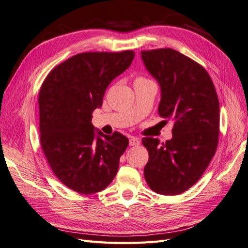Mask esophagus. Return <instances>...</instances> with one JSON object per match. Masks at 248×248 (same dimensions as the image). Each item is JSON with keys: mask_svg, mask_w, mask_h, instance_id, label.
Segmentation results:
<instances>
[{"mask_svg": "<svg viewBox=\"0 0 248 248\" xmlns=\"http://www.w3.org/2000/svg\"><path fill=\"white\" fill-rule=\"evenodd\" d=\"M140 144V141L137 138H130L129 140V146H139Z\"/></svg>", "mask_w": 248, "mask_h": 248, "instance_id": "esophagus-1", "label": "esophagus"}]
</instances>
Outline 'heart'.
<instances>
[{
    "mask_svg": "<svg viewBox=\"0 0 248 248\" xmlns=\"http://www.w3.org/2000/svg\"><path fill=\"white\" fill-rule=\"evenodd\" d=\"M136 80H148V78H144V77H139Z\"/></svg>",
    "mask_w": 248,
    "mask_h": 248,
    "instance_id": "obj_1",
    "label": "heart"
}]
</instances>
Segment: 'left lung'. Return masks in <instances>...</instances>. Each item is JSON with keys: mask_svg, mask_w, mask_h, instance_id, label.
Listing matches in <instances>:
<instances>
[{"mask_svg": "<svg viewBox=\"0 0 248 248\" xmlns=\"http://www.w3.org/2000/svg\"><path fill=\"white\" fill-rule=\"evenodd\" d=\"M140 54L161 88L158 114L174 122L171 140H141L149 153L145 179L153 191L177 196L199 181L216 152L218 97L207 70L181 52L157 48Z\"/></svg>", "mask_w": 248, "mask_h": 248, "instance_id": "1", "label": "left lung"}]
</instances>
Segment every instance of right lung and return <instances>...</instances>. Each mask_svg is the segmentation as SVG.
<instances>
[{
	"label": "right lung",
	"instance_id": "obj_1",
	"mask_svg": "<svg viewBox=\"0 0 248 248\" xmlns=\"http://www.w3.org/2000/svg\"><path fill=\"white\" fill-rule=\"evenodd\" d=\"M133 50L81 52L57 65L39 91L40 144L48 166L68 188L99 192L114 180L128 139L98 131L92 112L111 80L130 66Z\"/></svg>",
	"mask_w": 248,
	"mask_h": 248
}]
</instances>
